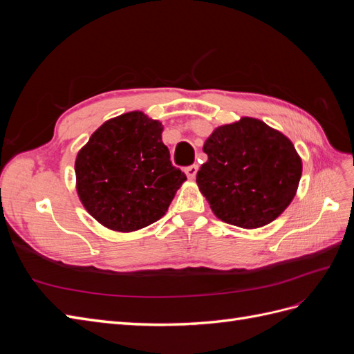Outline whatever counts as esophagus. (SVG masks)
Wrapping results in <instances>:
<instances>
[{
    "instance_id": "esophagus-1",
    "label": "esophagus",
    "mask_w": 354,
    "mask_h": 354,
    "mask_svg": "<svg viewBox=\"0 0 354 354\" xmlns=\"http://www.w3.org/2000/svg\"><path fill=\"white\" fill-rule=\"evenodd\" d=\"M185 173H186V176H187L189 180H194L195 176H196V173H198V165L194 164V165H190V167H186Z\"/></svg>"
}]
</instances>
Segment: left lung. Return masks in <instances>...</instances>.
I'll return each mask as SVG.
<instances>
[{
    "instance_id": "left-lung-1",
    "label": "left lung",
    "mask_w": 354,
    "mask_h": 354,
    "mask_svg": "<svg viewBox=\"0 0 354 354\" xmlns=\"http://www.w3.org/2000/svg\"><path fill=\"white\" fill-rule=\"evenodd\" d=\"M208 160L196 174L201 194L224 223L257 229L272 223L295 196L301 158L292 142L255 118L221 125L203 145Z\"/></svg>"
}]
</instances>
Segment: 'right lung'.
I'll return each instance as SVG.
<instances>
[{"label": "right lung", "instance_id": "1", "mask_svg": "<svg viewBox=\"0 0 354 354\" xmlns=\"http://www.w3.org/2000/svg\"><path fill=\"white\" fill-rule=\"evenodd\" d=\"M162 130L143 112H128L99 127L78 152V196L104 227L134 232L158 221L187 178L171 164Z\"/></svg>", "mask_w": 354, "mask_h": 354}]
</instances>
